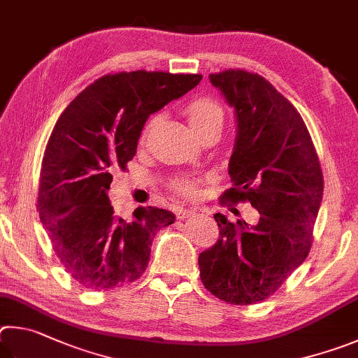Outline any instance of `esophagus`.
<instances>
[{"label": "esophagus", "instance_id": "1", "mask_svg": "<svg viewBox=\"0 0 358 358\" xmlns=\"http://www.w3.org/2000/svg\"><path fill=\"white\" fill-rule=\"evenodd\" d=\"M192 215H195V212L192 209H178L176 210V217H178V220H184V218H189Z\"/></svg>", "mask_w": 358, "mask_h": 358}]
</instances>
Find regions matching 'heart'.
Instances as JSON below:
<instances>
[{"instance_id":"1","label":"heart","mask_w":358,"mask_h":358,"mask_svg":"<svg viewBox=\"0 0 358 358\" xmlns=\"http://www.w3.org/2000/svg\"><path fill=\"white\" fill-rule=\"evenodd\" d=\"M185 115H187V121H189L190 127L196 131L203 130L204 127H208L209 124L222 121L223 122V110L222 106L218 105L215 100L208 99V97H201V99H195L193 102L187 105L185 108ZM174 190L180 193L184 196H193L196 193L195 184L190 182L187 179H179L173 184Z\"/></svg>"}]
</instances>
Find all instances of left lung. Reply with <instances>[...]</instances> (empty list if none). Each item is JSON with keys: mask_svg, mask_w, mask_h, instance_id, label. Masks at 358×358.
<instances>
[{"mask_svg": "<svg viewBox=\"0 0 358 358\" xmlns=\"http://www.w3.org/2000/svg\"><path fill=\"white\" fill-rule=\"evenodd\" d=\"M234 108L236 141L228 173L231 203L248 201L259 220L228 222L218 241L199 253V277L215 297L234 305L262 302L310 253L324 178L316 149L299 111L258 73L209 75Z\"/></svg>", "mask_w": 358, "mask_h": 358, "instance_id": "obj_1", "label": "left lung"}]
</instances>
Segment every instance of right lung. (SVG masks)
Masks as SVG:
<instances>
[{
	"label": "right lung",
	"mask_w": 358,
	"mask_h": 358,
	"mask_svg": "<svg viewBox=\"0 0 358 358\" xmlns=\"http://www.w3.org/2000/svg\"><path fill=\"white\" fill-rule=\"evenodd\" d=\"M203 75L121 72L94 81L59 116L43 154L39 217L71 277L92 291L131 283L146 271L165 209L138 208L116 218L111 171L134 159L148 117L193 90Z\"/></svg>",
	"instance_id": "1"
}]
</instances>
